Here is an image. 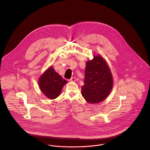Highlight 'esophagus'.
<instances>
[{"instance_id": "obj_1", "label": "esophagus", "mask_w": 150, "mask_h": 150, "mask_svg": "<svg viewBox=\"0 0 150 150\" xmlns=\"http://www.w3.org/2000/svg\"><path fill=\"white\" fill-rule=\"evenodd\" d=\"M69 81H70V82H75L76 81V78L74 77H73L70 79Z\"/></svg>"}]
</instances>
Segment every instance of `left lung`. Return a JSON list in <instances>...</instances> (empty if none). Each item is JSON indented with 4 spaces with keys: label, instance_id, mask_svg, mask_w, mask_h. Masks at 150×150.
<instances>
[{
    "label": "left lung",
    "instance_id": "left-lung-1",
    "mask_svg": "<svg viewBox=\"0 0 150 150\" xmlns=\"http://www.w3.org/2000/svg\"><path fill=\"white\" fill-rule=\"evenodd\" d=\"M84 84L81 94L89 103H98L104 100L111 91L113 79L106 61L101 55H95L87 61Z\"/></svg>",
    "mask_w": 150,
    "mask_h": 150
}]
</instances>
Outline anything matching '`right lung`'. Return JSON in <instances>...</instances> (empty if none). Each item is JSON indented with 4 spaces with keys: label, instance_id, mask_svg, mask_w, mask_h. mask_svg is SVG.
I'll return each mask as SVG.
<instances>
[{
    "label": "right lung",
    "instance_id": "obj_1",
    "mask_svg": "<svg viewBox=\"0 0 150 150\" xmlns=\"http://www.w3.org/2000/svg\"><path fill=\"white\" fill-rule=\"evenodd\" d=\"M67 83L52 66L48 67L39 80V86L43 94L50 99L59 96L63 86Z\"/></svg>",
    "mask_w": 150,
    "mask_h": 150
}]
</instances>
